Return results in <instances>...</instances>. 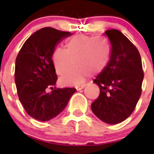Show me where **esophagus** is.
<instances>
[{"label":"esophagus","instance_id":"1","mask_svg":"<svg viewBox=\"0 0 154 154\" xmlns=\"http://www.w3.org/2000/svg\"><path fill=\"white\" fill-rule=\"evenodd\" d=\"M85 86H86V85H85V84L79 85V86H76V88H77V90H81V89H83V88H84Z\"/></svg>","mask_w":154,"mask_h":154}]
</instances>
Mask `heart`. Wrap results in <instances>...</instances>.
Here are the masks:
<instances>
[{"mask_svg":"<svg viewBox=\"0 0 154 154\" xmlns=\"http://www.w3.org/2000/svg\"><path fill=\"white\" fill-rule=\"evenodd\" d=\"M111 48L103 37L75 35L66 44V51L57 48L52 55L56 73L64 75L74 63V67L61 78L66 85H78L84 81L90 72L99 74L106 67Z\"/></svg>","mask_w":154,"mask_h":154,"instance_id":"heart-1","label":"heart"}]
</instances>
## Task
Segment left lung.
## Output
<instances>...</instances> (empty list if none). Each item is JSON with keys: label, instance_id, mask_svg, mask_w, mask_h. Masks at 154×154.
<instances>
[{"label": "left lung", "instance_id": "1", "mask_svg": "<svg viewBox=\"0 0 154 154\" xmlns=\"http://www.w3.org/2000/svg\"><path fill=\"white\" fill-rule=\"evenodd\" d=\"M104 34L111 45L110 59L93 81L100 94L91 110L103 122L116 125L134 111L142 94L144 72L139 51L122 32L112 29Z\"/></svg>", "mask_w": 154, "mask_h": 154}]
</instances>
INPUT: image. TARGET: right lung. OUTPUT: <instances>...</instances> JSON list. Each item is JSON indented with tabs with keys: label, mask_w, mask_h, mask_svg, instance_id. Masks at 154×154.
Listing matches in <instances>:
<instances>
[{
	"label": "right lung",
	"mask_w": 154,
	"mask_h": 154,
	"mask_svg": "<svg viewBox=\"0 0 154 154\" xmlns=\"http://www.w3.org/2000/svg\"><path fill=\"white\" fill-rule=\"evenodd\" d=\"M70 32L44 27L26 40L15 60V82L17 93L27 114L41 122L58 116L76 92L74 88H57L52 55L57 45L70 36ZM47 88L53 89L46 92Z\"/></svg>",
	"instance_id": "add662e5"
}]
</instances>
